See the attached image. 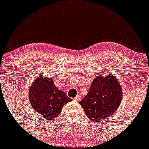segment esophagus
<instances>
[{
    "mask_svg": "<svg viewBox=\"0 0 149 149\" xmlns=\"http://www.w3.org/2000/svg\"><path fill=\"white\" fill-rule=\"evenodd\" d=\"M81 97L80 96H77V97H75L73 100H74L75 102H79V101L81 100Z\"/></svg>",
    "mask_w": 149,
    "mask_h": 149,
    "instance_id": "obj_1",
    "label": "esophagus"
}]
</instances>
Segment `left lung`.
Returning a JSON list of instances; mask_svg holds the SVG:
<instances>
[{
    "label": "left lung",
    "mask_w": 149,
    "mask_h": 149,
    "mask_svg": "<svg viewBox=\"0 0 149 149\" xmlns=\"http://www.w3.org/2000/svg\"><path fill=\"white\" fill-rule=\"evenodd\" d=\"M122 98L119 81L113 74L105 77H96L89 92L79 102L86 115L93 121H103L118 109Z\"/></svg>",
    "instance_id": "8db88e82"
}]
</instances>
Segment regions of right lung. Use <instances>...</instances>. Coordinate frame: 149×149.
Listing matches in <instances>:
<instances>
[{
	"label": "right lung",
	"instance_id": "add662e5",
	"mask_svg": "<svg viewBox=\"0 0 149 149\" xmlns=\"http://www.w3.org/2000/svg\"><path fill=\"white\" fill-rule=\"evenodd\" d=\"M31 105L38 116L44 121L52 120L60 115L62 107L72 99L55 86L51 78L38 77L32 84L29 92Z\"/></svg>",
	"mask_w": 149,
	"mask_h": 149
}]
</instances>
